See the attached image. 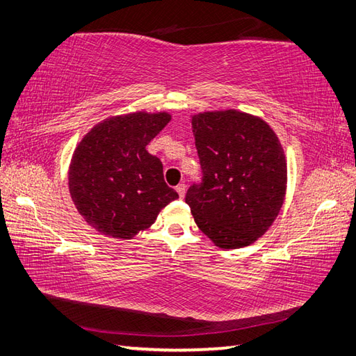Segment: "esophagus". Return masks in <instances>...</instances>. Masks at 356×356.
<instances>
[{"label": "esophagus", "mask_w": 356, "mask_h": 356, "mask_svg": "<svg viewBox=\"0 0 356 356\" xmlns=\"http://www.w3.org/2000/svg\"><path fill=\"white\" fill-rule=\"evenodd\" d=\"M175 191L178 192V195H179V198H184V195H186V184H178L177 187H175Z\"/></svg>", "instance_id": "1"}]
</instances>
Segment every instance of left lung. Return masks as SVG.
Segmentation results:
<instances>
[{"instance_id": "8db88e82", "label": "left lung", "mask_w": 356, "mask_h": 356, "mask_svg": "<svg viewBox=\"0 0 356 356\" xmlns=\"http://www.w3.org/2000/svg\"><path fill=\"white\" fill-rule=\"evenodd\" d=\"M202 183L186 193L200 230L219 248L256 242L277 218L286 193V158L260 117L227 109L192 115Z\"/></svg>"}]
</instances>
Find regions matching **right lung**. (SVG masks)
<instances>
[{"label": "right lung", "instance_id": "right-lung-1", "mask_svg": "<svg viewBox=\"0 0 356 356\" xmlns=\"http://www.w3.org/2000/svg\"><path fill=\"white\" fill-rule=\"evenodd\" d=\"M170 118L169 113L145 111L113 115L74 149L68 169L71 200L100 234L132 239L178 198L165 184L160 158L146 151Z\"/></svg>", "mask_w": 356, "mask_h": 356}]
</instances>
